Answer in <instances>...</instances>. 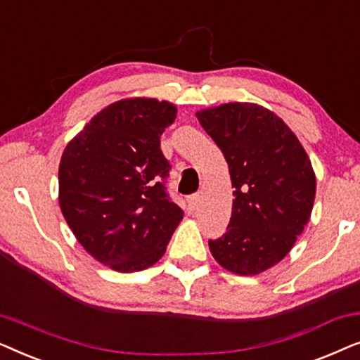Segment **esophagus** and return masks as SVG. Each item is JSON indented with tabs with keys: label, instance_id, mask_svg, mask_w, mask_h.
Returning <instances> with one entry per match:
<instances>
[{
	"label": "esophagus",
	"instance_id": "1",
	"mask_svg": "<svg viewBox=\"0 0 360 360\" xmlns=\"http://www.w3.org/2000/svg\"><path fill=\"white\" fill-rule=\"evenodd\" d=\"M200 200H201L200 193H195V195H191L190 198H188V208H190V210H196V208H198V205H200Z\"/></svg>",
	"mask_w": 360,
	"mask_h": 360
}]
</instances>
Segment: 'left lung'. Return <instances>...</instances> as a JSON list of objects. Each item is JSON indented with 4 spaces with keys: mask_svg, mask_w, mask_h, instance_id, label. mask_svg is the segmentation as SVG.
<instances>
[{
    "mask_svg": "<svg viewBox=\"0 0 360 360\" xmlns=\"http://www.w3.org/2000/svg\"><path fill=\"white\" fill-rule=\"evenodd\" d=\"M196 116L224 154L234 186L228 229L210 239V250L229 272L257 275L290 252L308 223L311 162L290 127L259 105L228 103Z\"/></svg>",
    "mask_w": 360,
    "mask_h": 360,
    "instance_id": "1",
    "label": "left lung"
}]
</instances>
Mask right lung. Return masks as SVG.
<instances>
[{"mask_svg":"<svg viewBox=\"0 0 360 360\" xmlns=\"http://www.w3.org/2000/svg\"><path fill=\"white\" fill-rule=\"evenodd\" d=\"M176 117L169 101L121 100L68 142L58 167V201L85 250L116 272H139L164 255L184 218L165 180L160 136Z\"/></svg>","mask_w":360,"mask_h":360,"instance_id":"right-lung-1","label":"right lung"}]
</instances>
